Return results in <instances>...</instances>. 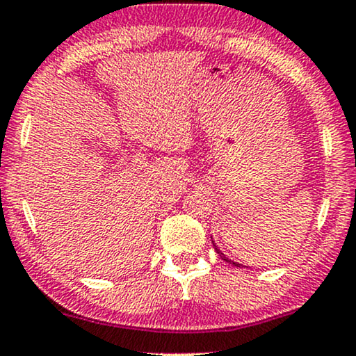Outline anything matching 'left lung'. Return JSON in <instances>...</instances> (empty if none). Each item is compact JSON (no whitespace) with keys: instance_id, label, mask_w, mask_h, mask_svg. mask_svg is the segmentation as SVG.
<instances>
[{"instance_id":"1","label":"left lung","mask_w":356,"mask_h":356,"mask_svg":"<svg viewBox=\"0 0 356 356\" xmlns=\"http://www.w3.org/2000/svg\"><path fill=\"white\" fill-rule=\"evenodd\" d=\"M211 238H212V237H211ZM212 245H214V248H216V252H218V253H219V257H220V258H222V260H225V261H227V263H230V265H234V266H242V265H240V263H237V261H232V260H229V258H227V257H225V255H224V253L219 250V247H218V245H216V243H214V240H212Z\"/></svg>"}]
</instances>
